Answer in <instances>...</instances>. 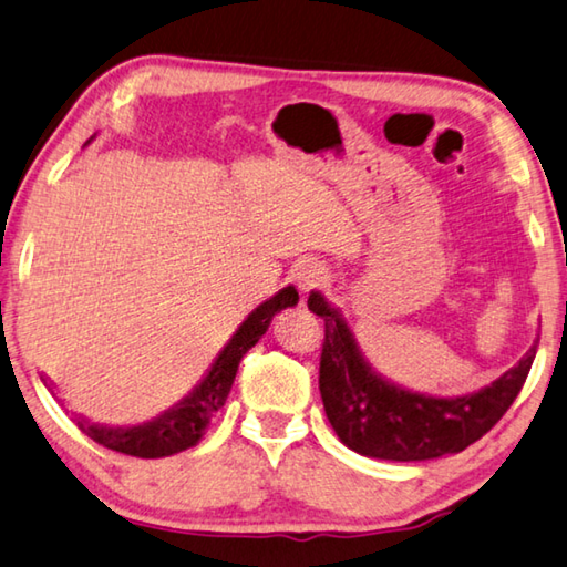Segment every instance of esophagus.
<instances>
[{"label": "esophagus", "mask_w": 567, "mask_h": 567, "mask_svg": "<svg viewBox=\"0 0 567 567\" xmlns=\"http://www.w3.org/2000/svg\"><path fill=\"white\" fill-rule=\"evenodd\" d=\"M291 278H293L296 289H299L303 296H309L311 291L321 289L323 281H326V271H323L319 264L301 261V264H296Z\"/></svg>", "instance_id": "34e87169"}]
</instances>
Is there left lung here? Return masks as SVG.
Returning <instances> with one entry per match:
<instances>
[{
    "instance_id": "left-lung-1",
    "label": "left lung",
    "mask_w": 567,
    "mask_h": 567,
    "mask_svg": "<svg viewBox=\"0 0 567 567\" xmlns=\"http://www.w3.org/2000/svg\"><path fill=\"white\" fill-rule=\"evenodd\" d=\"M309 311L321 316L326 339L319 389L326 415L343 445L381 461H431L461 453L483 439L520 393L535 359V346L485 389L439 399L403 389L363 359L343 313L319 291Z\"/></svg>"
}]
</instances>
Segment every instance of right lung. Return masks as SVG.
<instances>
[{
  "label": "right lung",
  "mask_w": 567,
  "mask_h": 567,
  "mask_svg": "<svg viewBox=\"0 0 567 567\" xmlns=\"http://www.w3.org/2000/svg\"><path fill=\"white\" fill-rule=\"evenodd\" d=\"M296 303H299V291L293 286H286V289L248 313V319L238 326L228 343L218 351L204 379L182 401L166 409L162 415H156V419L138 425H126V429L124 425H116V429L112 425L109 429V425L89 423L86 419H74V423L79 425V431L86 433L99 445H104V449L136 455V458H164V455L192 449V445L202 441L214 413L226 403L238 363H241L248 349H254L258 339L268 331L278 311Z\"/></svg>",
  "instance_id": "add662e5"
}]
</instances>
